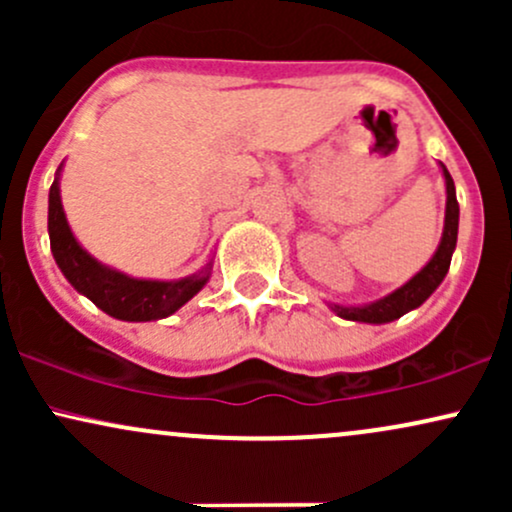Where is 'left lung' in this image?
Returning a JSON list of instances; mask_svg holds the SVG:
<instances>
[{
	"label": "left lung",
	"instance_id": "8db88e82",
	"mask_svg": "<svg viewBox=\"0 0 512 512\" xmlns=\"http://www.w3.org/2000/svg\"><path fill=\"white\" fill-rule=\"evenodd\" d=\"M445 175V192H448V202H445V228L443 238L436 255L431 257V262L421 269L419 274L411 276L402 289L392 291L390 296L380 298V301L370 305H358V308H344V305H332V310L344 320H356V322H370V325H383V322H392L397 317H402L409 310L419 308L421 303L438 289L440 281L445 279L450 269L452 250L457 245V221H460V204L455 197V182H452L448 168L440 163Z\"/></svg>",
	"mask_w": 512,
	"mask_h": 512
}]
</instances>
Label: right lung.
<instances>
[{
  "mask_svg": "<svg viewBox=\"0 0 512 512\" xmlns=\"http://www.w3.org/2000/svg\"><path fill=\"white\" fill-rule=\"evenodd\" d=\"M48 231L52 255L69 284L86 298H91L103 313L113 315L117 320L149 322L173 315L209 281V264L199 274L185 276L180 281H149L132 279V276L115 272V269L93 260L76 243L72 228H69L57 178L50 187Z\"/></svg>",
  "mask_w": 512,
  "mask_h": 512,
  "instance_id": "right-lung-1",
  "label": "right lung"
}]
</instances>
